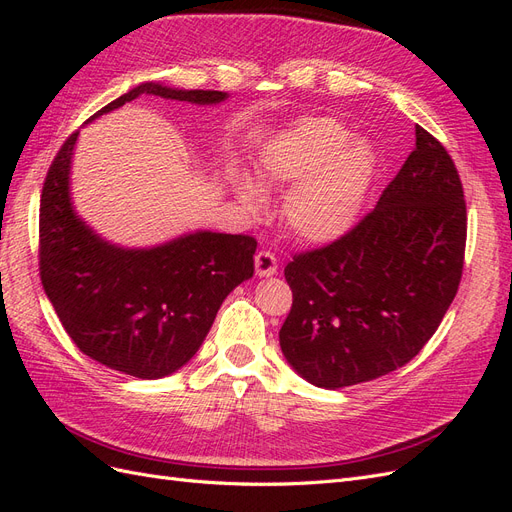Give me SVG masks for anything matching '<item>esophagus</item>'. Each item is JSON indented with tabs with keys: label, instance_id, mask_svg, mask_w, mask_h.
<instances>
[{
	"label": "esophagus",
	"instance_id": "1",
	"mask_svg": "<svg viewBox=\"0 0 512 512\" xmlns=\"http://www.w3.org/2000/svg\"><path fill=\"white\" fill-rule=\"evenodd\" d=\"M254 262L258 277H271L277 273V258L271 252H258Z\"/></svg>",
	"mask_w": 512,
	"mask_h": 512
}]
</instances>
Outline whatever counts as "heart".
<instances>
[{
	"instance_id": "heart-1",
	"label": "heart",
	"mask_w": 512,
	"mask_h": 512,
	"mask_svg": "<svg viewBox=\"0 0 512 512\" xmlns=\"http://www.w3.org/2000/svg\"><path fill=\"white\" fill-rule=\"evenodd\" d=\"M378 173V156L365 138H350L331 117H303L269 136L256 160L262 185H291L284 220L303 241L329 243L359 220ZM230 188L247 209L265 203L260 185L237 170Z\"/></svg>"
}]
</instances>
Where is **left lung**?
Segmentation results:
<instances>
[{
    "mask_svg": "<svg viewBox=\"0 0 512 512\" xmlns=\"http://www.w3.org/2000/svg\"><path fill=\"white\" fill-rule=\"evenodd\" d=\"M466 228L457 168L416 126V147L376 209L284 269L292 307L280 346L290 367L335 391L412 361L455 299Z\"/></svg>",
    "mask_w": 512,
    "mask_h": 512,
    "instance_id": "left-lung-1",
    "label": "left lung"
}]
</instances>
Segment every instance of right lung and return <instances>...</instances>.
Instances as JSON below:
<instances>
[{"label": "right lung", "mask_w": 512, "mask_h": 512, "mask_svg": "<svg viewBox=\"0 0 512 512\" xmlns=\"http://www.w3.org/2000/svg\"><path fill=\"white\" fill-rule=\"evenodd\" d=\"M141 96L211 106L226 91L141 83L87 123ZM79 132L55 156L40 196V280L79 350L121 374L156 380L203 346L228 294L254 275L256 241L196 230L153 247L106 241L72 205L70 168Z\"/></svg>", "instance_id": "add662e5"}]
</instances>
